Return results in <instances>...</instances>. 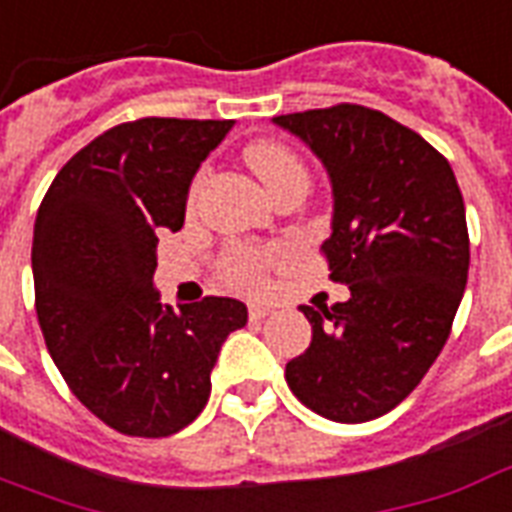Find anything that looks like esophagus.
Here are the masks:
<instances>
[{
  "instance_id": "1",
  "label": "esophagus",
  "mask_w": 512,
  "mask_h": 512,
  "mask_svg": "<svg viewBox=\"0 0 512 512\" xmlns=\"http://www.w3.org/2000/svg\"><path fill=\"white\" fill-rule=\"evenodd\" d=\"M271 312H274V306L263 304V301H255V304H249V317H252V320H263V317H268Z\"/></svg>"
}]
</instances>
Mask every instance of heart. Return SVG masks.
<instances>
[{
	"label": "heart",
	"mask_w": 512,
	"mask_h": 512,
	"mask_svg": "<svg viewBox=\"0 0 512 512\" xmlns=\"http://www.w3.org/2000/svg\"><path fill=\"white\" fill-rule=\"evenodd\" d=\"M244 157L268 195L287 181H306L304 162L276 140H255L252 146H246ZM279 260H282L279 249L236 246L225 257V279L233 287H257L268 268H274Z\"/></svg>",
	"instance_id": "heart-1"
}]
</instances>
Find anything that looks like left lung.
<instances>
[{"label":"left lung","mask_w":512,"mask_h":512,"mask_svg":"<svg viewBox=\"0 0 512 512\" xmlns=\"http://www.w3.org/2000/svg\"><path fill=\"white\" fill-rule=\"evenodd\" d=\"M304 143L331 181L323 241L350 298L298 306L312 344L287 363L295 399L336 423H363L407 399L437 361L464 298L469 236L464 198L434 146L363 105L271 119Z\"/></svg>","instance_id":"left-lung-1"}]
</instances>
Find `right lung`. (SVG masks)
<instances>
[{
    "label": "right lung",
    "mask_w": 512,
    "mask_h": 512,
    "mask_svg": "<svg viewBox=\"0 0 512 512\" xmlns=\"http://www.w3.org/2000/svg\"><path fill=\"white\" fill-rule=\"evenodd\" d=\"M233 121L138 119L56 173L32 238L37 320L70 391L111 429L170 437L206 407L211 369L246 304L208 295L173 312L154 246L181 230L200 162Z\"/></svg>",
    "instance_id": "1"
}]
</instances>
